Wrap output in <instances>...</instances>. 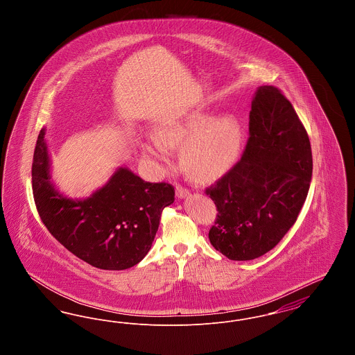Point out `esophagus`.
<instances>
[{
    "instance_id": "1",
    "label": "esophagus",
    "mask_w": 355,
    "mask_h": 355,
    "mask_svg": "<svg viewBox=\"0 0 355 355\" xmlns=\"http://www.w3.org/2000/svg\"><path fill=\"white\" fill-rule=\"evenodd\" d=\"M175 196L180 198V200H184L187 196H189V190L182 187V186H177L175 187Z\"/></svg>"
}]
</instances>
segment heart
<instances>
[{
    "label": "heart",
    "mask_w": 355,
    "mask_h": 355,
    "mask_svg": "<svg viewBox=\"0 0 355 355\" xmlns=\"http://www.w3.org/2000/svg\"><path fill=\"white\" fill-rule=\"evenodd\" d=\"M181 148L180 162L186 174L197 181L217 180L229 173L241 158L243 130L232 114L194 107L162 119L155 135H149L145 150L165 158L169 149Z\"/></svg>",
    "instance_id": "b5f03b06"
}]
</instances>
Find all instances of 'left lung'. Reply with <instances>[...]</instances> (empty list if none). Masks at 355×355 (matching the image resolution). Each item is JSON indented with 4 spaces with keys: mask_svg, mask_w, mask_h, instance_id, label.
I'll return each instance as SVG.
<instances>
[{
    "mask_svg": "<svg viewBox=\"0 0 355 355\" xmlns=\"http://www.w3.org/2000/svg\"><path fill=\"white\" fill-rule=\"evenodd\" d=\"M249 123L241 161L206 190L218 210L210 243L233 261L255 259L277 246L297 220L313 174L307 133L277 87H257Z\"/></svg>",
    "mask_w": 355,
    "mask_h": 355,
    "instance_id": "8db88e82",
    "label": "left lung"
}]
</instances>
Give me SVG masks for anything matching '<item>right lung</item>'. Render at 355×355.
<instances>
[{
    "mask_svg": "<svg viewBox=\"0 0 355 355\" xmlns=\"http://www.w3.org/2000/svg\"><path fill=\"white\" fill-rule=\"evenodd\" d=\"M42 128L32 165L34 202L51 236L70 253L102 270H125L149 253L164 207L174 202L169 184L145 182L126 166L85 198H71L51 180Z\"/></svg>",
    "mask_w": 355,
    "mask_h": 355,
    "instance_id": "right-lung-1",
    "label": "right lung"
}]
</instances>
